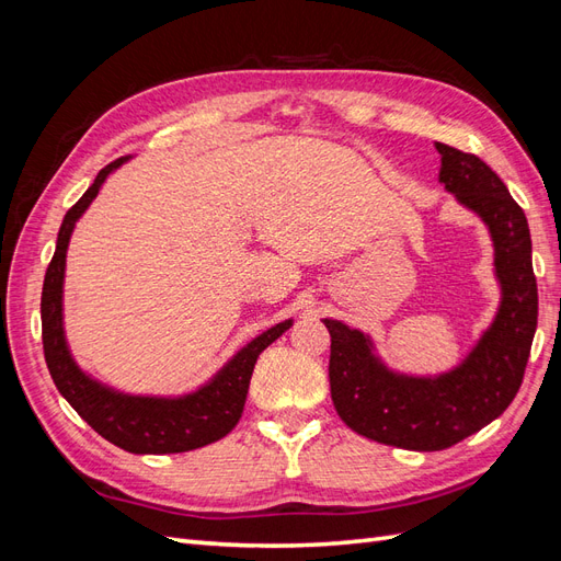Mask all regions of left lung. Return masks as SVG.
<instances>
[{
  "label": "left lung",
  "instance_id": "8db88e82",
  "mask_svg": "<svg viewBox=\"0 0 561 561\" xmlns=\"http://www.w3.org/2000/svg\"><path fill=\"white\" fill-rule=\"evenodd\" d=\"M437 180L478 215L494 243L501 301L491 325L466 358L443 375L390 369L371 336L325 318L330 330V390L336 414L375 443L439 451L499 419L522 386L538 322V290L526 215L503 180L474 154L435 142Z\"/></svg>",
  "mask_w": 561,
  "mask_h": 561
}]
</instances>
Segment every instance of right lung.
<instances>
[{
	"instance_id": "1",
	"label": "right lung",
	"mask_w": 561,
	"mask_h": 561,
	"mask_svg": "<svg viewBox=\"0 0 561 561\" xmlns=\"http://www.w3.org/2000/svg\"><path fill=\"white\" fill-rule=\"evenodd\" d=\"M130 157H122L105 165L93 184L75 206L67 210L54 260H50L42 290V342L44 358L60 396L75 407V412L107 443L130 454H180L217 443L233 431L243 414L248 386L260 353L290 330L293 318L276 322L260 336H254L222 369L206 383L184 396H133L122 393L83 371L67 346L62 322V285L65 257L79 217L89 210L105 180Z\"/></svg>"
}]
</instances>
